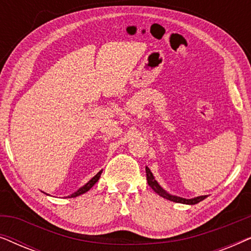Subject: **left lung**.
I'll return each mask as SVG.
<instances>
[{"label":"left lung","mask_w":251,"mask_h":251,"mask_svg":"<svg viewBox=\"0 0 251 251\" xmlns=\"http://www.w3.org/2000/svg\"><path fill=\"white\" fill-rule=\"evenodd\" d=\"M146 179H147V183L151 186V188L160 195V197H162L164 199H167V200H170V201H174V202H177V203H185V204H197L199 202L204 200L205 198H207V195H202V197H198V198H194V199H184V198H179V197H175V195H170L168 194L166 191L163 190V188H161V186L159 184H157V181L154 179L153 177V174L151 173L150 168L146 167Z\"/></svg>","instance_id":"left-lung-1"}]
</instances>
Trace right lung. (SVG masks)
Returning a JSON list of instances; mask_svg holds the SVG:
<instances>
[{
  "mask_svg": "<svg viewBox=\"0 0 251 251\" xmlns=\"http://www.w3.org/2000/svg\"><path fill=\"white\" fill-rule=\"evenodd\" d=\"M101 173H102V170H101V171H99V173H98L97 175H96V176H95L94 178H91V179L89 180L88 183L85 184L83 187H81L80 190H77L76 192H75V193H73V194L71 195V197H68V198H76V197H78V195H81V194L85 193V192H88L89 190H90V188H91L92 186H94V185H95L96 183H97L99 178H100V175H101Z\"/></svg>",
  "mask_w": 251,
  "mask_h": 251,
  "instance_id": "1",
  "label": "right lung"
}]
</instances>
